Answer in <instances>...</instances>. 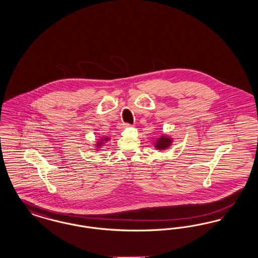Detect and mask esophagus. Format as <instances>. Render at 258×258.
I'll use <instances>...</instances> for the list:
<instances>
[{"label":"esophagus","mask_w":258,"mask_h":258,"mask_svg":"<svg viewBox=\"0 0 258 258\" xmlns=\"http://www.w3.org/2000/svg\"><path fill=\"white\" fill-rule=\"evenodd\" d=\"M127 126H131L130 123H123V127H127Z\"/></svg>","instance_id":"obj_1"}]
</instances>
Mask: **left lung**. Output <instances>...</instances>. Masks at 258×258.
Here are the masks:
<instances>
[{"label":"left lung","instance_id":"1","mask_svg":"<svg viewBox=\"0 0 258 258\" xmlns=\"http://www.w3.org/2000/svg\"><path fill=\"white\" fill-rule=\"evenodd\" d=\"M172 144V138L169 137L168 135H161L160 138L157 139V141L155 142L154 147L160 151L165 150L168 147H170Z\"/></svg>","mask_w":258,"mask_h":258}]
</instances>
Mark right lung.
Returning <instances> with one entry per match:
<instances>
[{
    "label": "right lung",
    "instance_id": "1",
    "mask_svg": "<svg viewBox=\"0 0 258 258\" xmlns=\"http://www.w3.org/2000/svg\"><path fill=\"white\" fill-rule=\"evenodd\" d=\"M110 138L109 137H103V138H100V139H98V141L96 143V150H99V148H101V146L105 143V142H107L108 140H109Z\"/></svg>",
    "mask_w": 258,
    "mask_h": 258
}]
</instances>
